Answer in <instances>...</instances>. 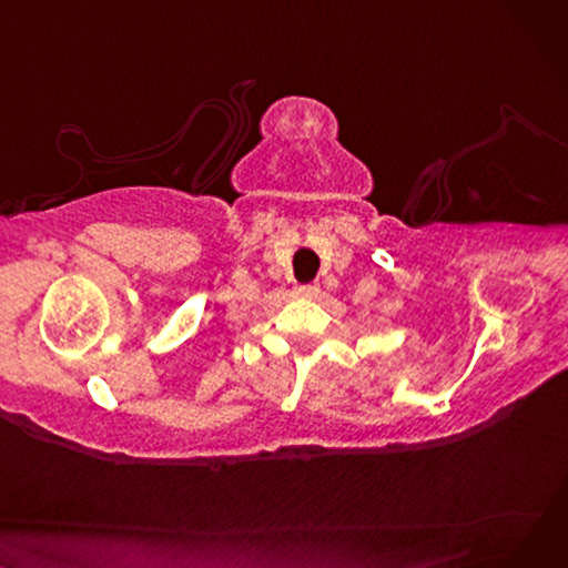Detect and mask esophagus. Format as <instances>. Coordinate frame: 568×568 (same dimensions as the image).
<instances>
[{"label": "esophagus", "instance_id": "34e87169", "mask_svg": "<svg viewBox=\"0 0 568 568\" xmlns=\"http://www.w3.org/2000/svg\"><path fill=\"white\" fill-rule=\"evenodd\" d=\"M297 295L300 297H310V300L317 297L320 295V285H300L297 287Z\"/></svg>", "mask_w": 568, "mask_h": 568}]
</instances>
